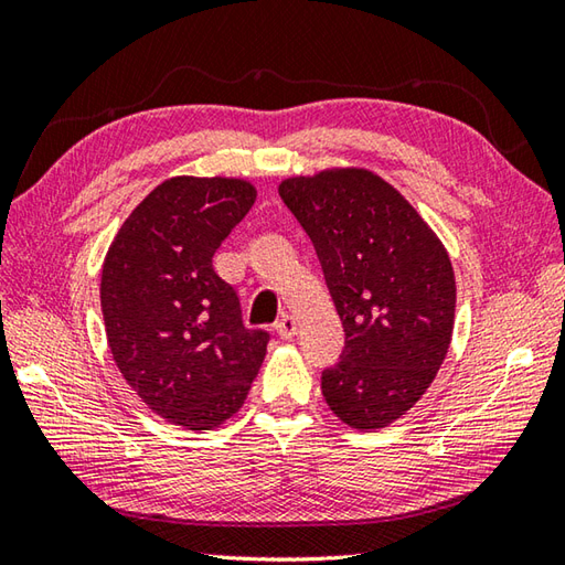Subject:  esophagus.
I'll use <instances>...</instances> for the list:
<instances>
[{
  "mask_svg": "<svg viewBox=\"0 0 565 565\" xmlns=\"http://www.w3.org/2000/svg\"><path fill=\"white\" fill-rule=\"evenodd\" d=\"M276 332H279L281 340H294L296 332H298L296 320L291 316H281V320L276 322Z\"/></svg>",
  "mask_w": 565,
  "mask_h": 565,
  "instance_id": "34e87169",
  "label": "esophagus"
}]
</instances>
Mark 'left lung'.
<instances>
[{"label":"left lung","mask_w":565,"mask_h":565,"mask_svg":"<svg viewBox=\"0 0 565 565\" xmlns=\"http://www.w3.org/2000/svg\"><path fill=\"white\" fill-rule=\"evenodd\" d=\"M279 196L313 239L344 328L322 395L359 431L391 425L423 398L449 352L451 259L398 189L369 170L291 177Z\"/></svg>","instance_id":"obj_1"}]
</instances>
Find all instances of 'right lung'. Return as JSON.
<instances>
[{
  "label": "right lung",
  "instance_id": "1",
  "mask_svg": "<svg viewBox=\"0 0 565 565\" xmlns=\"http://www.w3.org/2000/svg\"><path fill=\"white\" fill-rule=\"evenodd\" d=\"M245 179L172 177L128 215L106 252L102 313L114 362L150 411L213 429L243 407L269 332L243 326L213 255L245 218Z\"/></svg>",
  "mask_w": 565,
  "mask_h": 565
}]
</instances>
